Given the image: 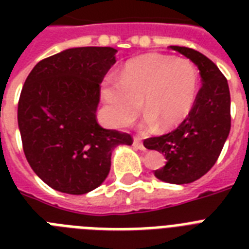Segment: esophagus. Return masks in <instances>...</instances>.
I'll return each mask as SVG.
<instances>
[{"mask_svg": "<svg viewBox=\"0 0 249 249\" xmlns=\"http://www.w3.org/2000/svg\"><path fill=\"white\" fill-rule=\"evenodd\" d=\"M133 144H134V147H137L138 150H146L143 146V143H142V140H141L140 137H134V140H133Z\"/></svg>", "mask_w": 249, "mask_h": 249, "instance_id": "34e87169", "label": "esophagus"}]
</instances>
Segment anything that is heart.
<instances>
[{"instance_id": "obj_1", "label": "heart", "mask_w": 249, "mask_h": 249, "mask_svg": "<svg viewBox=\"0 0 249 249\" xmlns=\"http://www.w3.org/2000/svg\"><path fill=\"white\" fill-rule=\"evenodd\" d=\"M199 73L186 58L147 53L126 62L119 80L107 77L101 88L109 120L124 126L137 116L142 101L144 126L176 128L193 108Z\"/></svg>"}]
</instances>
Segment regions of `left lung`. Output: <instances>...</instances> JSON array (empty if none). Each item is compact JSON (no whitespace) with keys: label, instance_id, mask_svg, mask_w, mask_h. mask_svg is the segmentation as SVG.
Here are the masks:
<instances>
[{"label":"left lung","instance_id":"1","mask_svg":"<svg viewBox=\"0 0 249 249\" xmlns=\"http://www.w3.org/2000/svg\"><path fill=\"white\" fill-rule=\"evenodd\" d=\"M169 48L195 63L203 84L179 126L164 136L147 138L143 144L165 156L166 164L155 170L156 178L185 185L203 177L222 151L231 126L230 90L222 72L201 53L185 46Z\"/></svg>","mask_w":249,"mask_h":249}]
</instances>
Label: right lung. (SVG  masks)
Here are the masks:
<instances>
[{"label":"right lung","instance_id":"right-lung-1","mask_svg":"<svg viewBox=\"0 0 249 249\" xmlns=\"http://www.w3.org/2000/svg\"><path fill=\"white\" fill-rule=\"evenodd\" d=\"M113 48H72L42 59L25 80L18 103L23 151L33 172L52 189L83 195L102 185L128 133L97 121L101 83L112 67Z\"/></svg>","mask_w":249,"mask_h":249}]
</instances>
